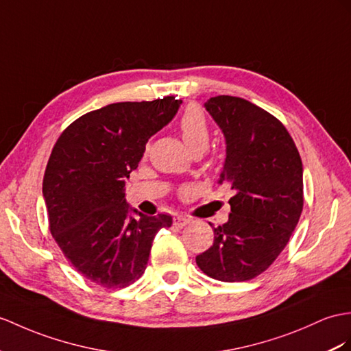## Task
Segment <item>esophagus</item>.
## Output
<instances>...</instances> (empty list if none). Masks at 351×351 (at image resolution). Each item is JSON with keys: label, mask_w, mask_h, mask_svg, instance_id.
Returning a JSON list of instances; mask_svg holds the SVG:
<instances>
[{"label": "esophagus", "mask_w": 351, "mask_h": 351, "mask_svg": "<svg viewBox=\"0 0 351 351\" xmlns=\"http://www.w3.org/2000/svg\"><path fill=\"white\" fill-rule=\"evenodd\" d=\"M187 223H191V219H187L186 216H177V217H174V225L178 226V228H183Z\"/></svg>", "instance_id": "esophagus-1"}]
</instances>
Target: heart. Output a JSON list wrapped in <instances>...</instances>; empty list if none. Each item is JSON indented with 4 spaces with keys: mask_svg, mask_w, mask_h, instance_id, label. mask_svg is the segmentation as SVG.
<instances>
[{
    "mask_svg": "<svg viewBox=\"0 0 351 351\" xmlns=\"http://www.w3.org/2000/svg\"><path fill=\"white\" fill-rule=\"evenodd\" d=\"M180 132L184 143L187 144L193 153L195 152H205L210 146V126L207 119L202 114V111L198 107L187 108L182 119H180Z\"/></svg>",
    "mask_w": 351,
    "mask_h": 351,
    "instance_id": "obj_1",
    "label": "heart"
}]
</instances>
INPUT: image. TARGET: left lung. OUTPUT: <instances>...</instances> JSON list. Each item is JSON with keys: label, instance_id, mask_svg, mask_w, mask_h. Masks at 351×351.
<instances>
[{"label": "left lung", "instance_id": "1", "mask_svg": "<svg viewBox=\"0 0 351 351\" xmlns=\"http://www.w3.org/2000/svg\"><path fill=\"white\" fill-rule=\"evenodd\" d=\"M226 141L219 183L234 191L215 243L196 256L208 277L237 283L258 277L292 237L304 207L302 160L285 125L250 101L219 95L205 102ZM211 226V225H210Z\"/></svg>", "mask_w": 351, "mask_h": 351}]
</instances>
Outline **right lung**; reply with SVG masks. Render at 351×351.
I'll return each instance as SVG.
<instances>
[{"label":"right lung","instance_id":"1","mask_svg":"<svg viewBox=\"0 0 351 351\" xmlns=\"http://www.w3.org/2000/svg\"><path fill=\"white\" fill-rule=\"evenodd\" d=\"M180 104L176 97L108 104L77 119L55 144L43 178L49 228L68 262L92 283L132 285L146 271L158 230L173 225L168 215L130 208L125 182Z\"/></svg>","mask_w":351,"mask_h":351}]
</instances>
